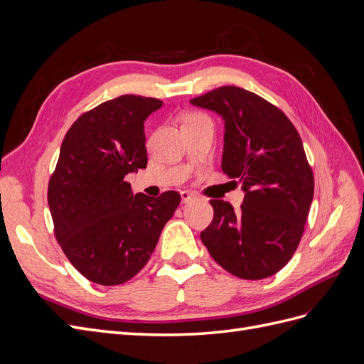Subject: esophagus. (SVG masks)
I'll return each mask as SVG.
<instances>
[{
	"instance_id": "34e87169",
	"label": "esophagus",
	"mask_w": 364,
	"mask_h": 364,
	"mask_svg": "<svg viewBox=\"0 0 364 364\" xmlns=\"http://www.w3.org/2000/svg\"><path fill=\"white\" fill-rule=\"evenodd\" d=\"M181 199H182V203H188L194 199V194L190 191H181Z\"/></svg>"
}]
</instances>
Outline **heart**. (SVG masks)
<instances>
[{
  "mask_svg": "<svg viewBox=\"0 0 364 364\" xmlns=\"http://www.w3.org/2000/svg\"><path fill=\"white\" fill-rule=\"evenodd\" d=\"M194 118H197V117H190V118H186V121H190V119H194Z\"/></svg>",
  "mask_w": 364,
  "mask_h": 364,
  "instance_id": "heart-1",
  "label": "heart"
}]
</instances>
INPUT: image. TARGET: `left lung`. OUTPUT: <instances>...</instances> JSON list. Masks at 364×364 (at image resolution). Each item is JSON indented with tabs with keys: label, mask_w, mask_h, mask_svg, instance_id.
<instances>
[{
	"label": "left lung",
	"mask_w": 364,
	"mask_h": 364,
	"mask_svg": "<svg viewBox=\"0 0 364 364\" xmlns=\"http://www.w3.org/2000/svg\"><path fill=\"white\" fill-rule=\"evenodd\" d=\"M190 103L222 117V170L245 193L240 211L211 200L214 218L202 243L234 277H272L299 246L313 202L314 178L302 139L278 107L243 87L222 86Z\"/></svg>",
	"instance_id": "8db88e82"
}]
</instances>
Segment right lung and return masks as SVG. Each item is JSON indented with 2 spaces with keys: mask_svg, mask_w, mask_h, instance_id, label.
<instances>
[{
  "mask_svg": "<svg viewBox=\"0 0 364 364\" xmlns=\"http://www.w3.org/2000/svg\"><path fill=\"white\" fill-rule=\"evenodd\" d=\"M158 98L121 95L83 114L65 135L48 183L54 235L86 279L118 285L146 266L181 194H132L124 176L147 167L144 121Z\"/></svg>",
  "mask_w": 364,
  "mask_h": 364,
  "instance_id": "add662e5",
  "label": "right lung"
}]
</instances>
